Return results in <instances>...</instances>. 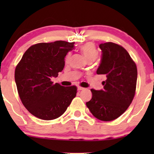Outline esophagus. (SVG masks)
<instances>
[{
    "label": "esophagus",
    "instance_id": "esophagus-1",
    "mask_svg": "<svg viewBox=\"0 0 154 154\" xmlns=\"http://www.w3.org/2000/svg\"><path fill=\"white\" fill-rule=\"evenodd\" d=\"M85 88H82V87H78L77 88V90H78V91H82V90H84Z\"/></svg>",
    "mask_w": 154,
    "mask_h": 154
}]
</instances>
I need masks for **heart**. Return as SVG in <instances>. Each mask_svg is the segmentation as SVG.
Segmentation results:
<instances>
[{"instance_id":"obj_1","label":"heart","mask_w":154,"mask_h":154,"mask_svg":"<svg viewBox=\"0 0 154 154\" xmlns=\"http://www.w3.org/2000/svg\"><path fill=\"white\" fill-rule=\"evenodd\" d=\"M81 51H82L83 56L87 60H95L96 59L97 56H98V51H97L96 48L93 43H86L83 45L81 47ZM70 58H71V53H69L65 57V62L68 63L69 61Z\"/></svg>"}]
</instances>
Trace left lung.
<instances>
[{
    "instance_id": "obj_1",
    "label": "left lung",
    "mask_w": 154,
    "mask_h": 154,
    "mask_svg": "<svg viewBox=\"0 0 154 154\" xmlns=\"http://www.w3.org/2000/svg\"><path fill=\"white\" fill-rule=\"evenodd\" d=\"M102 55L97 69L106 80L100 91L91 89V100L86 106L101 121L116 119L128 109L135 96L137 66L128 52L117 44L108 42L99 45Z\"/></svg>"
}]
</instances>
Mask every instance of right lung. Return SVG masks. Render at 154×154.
I'll list each match as a JSON object with an SVG mask.
<instances>
[{
  "label": "right lung",
  "instance_id": "obj_1",
  "mask_svg": "<svg viewBox=\"0 0 154 154\" xmlns=\"http://www.w3.org/2000/svg\"><path fill=\"white\" fill-rule=\"evenodd\" d=\"M75 43L58 40L29 47L15 69V82L23 105L43 120L59 117L77 94V87H63L51 81L63 69L65 57Z\"/></svg>",
  "mask_w": 154,
  "mask_h": 154
}]
</instances>
